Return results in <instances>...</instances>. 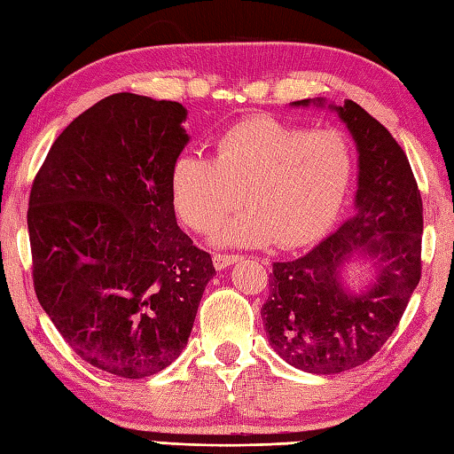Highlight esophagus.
I'll list each match as a JSON object with an SVG mask.
<instances>
[{
    "instance_id": "esophagus-1",
    "label": "esophagus",
    "mask_w": 454,
    "mask_h": 454,
    "mask_svg": "<svg viewBox=\"0 0 454 454\" xmlns=\"http://www.w3.org/2000/svg\"><path fill=\"white\" fill-rule=\"evenodd\" d=\"M242 260V255H228V254H216L212 257V263H215L216 270H226L228 265H232L236 262Z\"/></svg>"
}]
</instances>
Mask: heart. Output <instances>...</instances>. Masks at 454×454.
Segmentation results:
<instances>
[{
	"mask_svg": "<svg viewBox=\"0 0 454 454\" xmlns=\"http://www.w3.org/2000/svg\"><path fill=\"white\" fill-rule=\"evenodd\" d=\"M215 149V159L186 153L171 168L176 215L197 232H215L239 200L247 207L218 234L222 246H305L339 216L354 171L340 133L250 118L222 133Z\"/></svg>",
	"mask_w": 454,
	"mask_h": 454,
	"instance_id": "obj_1",
	"label": "heart"
}]
</instances>
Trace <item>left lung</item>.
Wrapping results in <instances>:
<instances>
[{
	"label": "left lung",
	"instance_id": "1",
	"mask_svg": "<svg viewBox=\"0 0 454 454\" xmlns=\"http://www.w3.org/2000/svg\"><path fill=\"white\" fill-rule=\"evenodd\" d=\"M339 115L356 144L352 216L313 250L273 263L262 318L271 348L309 374L368 362L394 334L421 278L423 202L403 149L356 102H291ZM354 267L371 278L350 286Z\"/></svg>",
	"mask_w": 454,
	"mask_h": 454
}]
</instances>
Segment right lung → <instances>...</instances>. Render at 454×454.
<instances>
[{
    "label": "right lung",
    "instance_id": "1",
    "mask_svg": "<svg viewBox=\"0 0 454 454\" xmlns=\"http://www.w3.org/2000/svg\"><path fill=\"white\" fill-rule=\"evenodd\" d=\"M186 115L179 102L104 98L57 137L31 189L39 303L80 358L120 378L179 358L216 273L175 218Z\"/></svg>",
    "mask_w": 454,
    "mask_h": 454
}]
</instances>
